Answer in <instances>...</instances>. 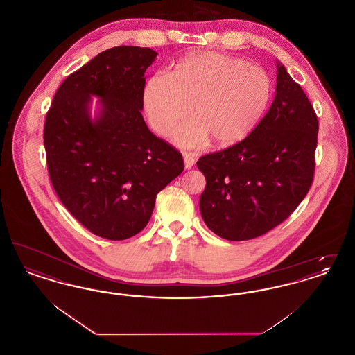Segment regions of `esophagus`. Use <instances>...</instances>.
I'll return each instance as SVG.
<instances>
[{
	"label": "esophagus",
	"mask_w": 355,
	"mask_h": 355,
	"mask_svg": "<svg viewBox=\"0 0 355 355\" xmlns=\"http://www.w3.org/2000/svg\"><path fill=\"white\" fill-rule=\"evenodd\" d=\"M184 162H185L186 169H190L194 165V157L190 153H184Z\"/></svg>",
	"instance_id": "34e87169"
}]
</instances>
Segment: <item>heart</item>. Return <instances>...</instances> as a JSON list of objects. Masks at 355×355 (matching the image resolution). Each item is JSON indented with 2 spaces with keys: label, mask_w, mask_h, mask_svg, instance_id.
Returning <instances> with one entry per match:
<instances>
[{
  "label": "heart",
  "mask_w": 355,
  "mask_h": 355,
  "mask_svg": "<svg viewBox=\"0 0 355 355\" xmlns=\"http://www.w3.org/2000/svg\"><path fill=\"white\" fill-rule=\"evenodd\" d=\"M271 94L265 69L241 58L206 51L186 57L171 74L158 71L144 87V109L153 129L168 135L191 110L196 119L175 132L184 146H198L209 135L220 145L249 135Z\"/></svg>",
  "instance_id": "b5f03b06"
}]
</instances>
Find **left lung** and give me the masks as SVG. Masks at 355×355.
Segmentation results:
<instances>
[{
    "label": "left lung",
    "mask_w": 355,
    "mask_h": 355,
    "mask_svg": "<svg viewBox=\"0 0 355 355\" xmlns=\"http://www.w3.org/2000/svg\"><path fill=\"white\" fill-rule=\"evenodd\" d=\"M277 94L253 132L236 145L202 155L200 210L206 226L229 241L263 236L302 202L313 184L318 119L281 64Z\"/></svg>",
    "instance_id": "8db88e82"
}]
</instances>
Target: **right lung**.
Returning a JSON list of instances; mask_svg holds the SVG:
<instances>
[{
	"mask_svg": "<svg viewBox=\"0 0 355 355\" xmlns=\"http://www.w3.org/2000/svg\"><path fill=\"white\" fill-rule=\"evenodd\" d=\"M155 55L138 46L102 51L60 85L46 114L51 185L76 220L106 239L139 233L157 194L185 168L182 154L153 135L141 114L144 74ZM92 95L102 98L94 121Z\"/></svg>",
	"mask_w": 355,
	"mask_h": 355,
	"instance_id": "1",
	"label": "right lung"
}]
</instances>
